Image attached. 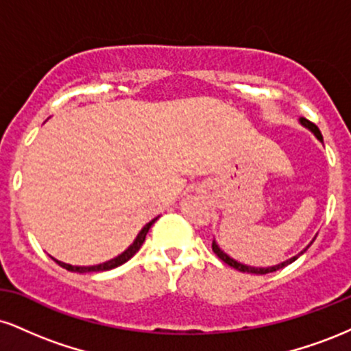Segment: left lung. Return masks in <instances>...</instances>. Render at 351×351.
Instances as JSON below:
<instances>
[{"instance_id": "left-lung-1", "label": "left lung", "mask_w": 351, "mask_h": 351, "mask_svg": "<svg viewBox=\"0 0 351 351\" xmlns=\"http://www.w3.org/2000/svg\"><path fill=\"white\" fill-rule=\"evenodd\" d=\"M300 122H302V125H305V127L307 128H310V130L313 132V134H315V136L318 140H320V142H324V136H322V134H320V130H318V127L315 123H312L310 122V120H307V119H304V117H300ZM213 251H215V254L217 257H219L221 261H223V263H226L228 265H231V267H234L236 271H241V272H249V274H261V276H263V274H269V272H276V271H279V269H282V267H285V265H289V264H292L293 261L295 259H299V256H302V254H304L305 251H307V247L304 249V251H302L299 256H293L292 259H289V261H285V263H282V264H277V265H274V267H251V265H244V264H241V263H237V261H234V259H231V257L228 256V254H224L223 251H221L219 247H217V244L215 243V241H213Z\"/></svg>"}]
</instances>
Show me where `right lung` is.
I'll return each mask as SVG.
<instances>
[{
	"label": "right lung",
	"instance_id": "1",
	"mask_svg": "<svg viewBox=\"0 0 351 351\" xmlns=\"http://www.w3.org/2000/svg\"><path fill=\"white\" fill-rule=\"evenodd\" d=\"M155 221H156V217H155V219H152L150 223H148L147 226H145V228L142 229V231L138 232V236H136V239L134 241V244H132L130 247L127 249V251L120 254V256H117L115 259H110V261H107V263H104V264H99V265H90V267H77V265H71V264H66V263H60V261H56L54 257H52V259H54L56 263H58V264L60 265V267L67 269V271H71V272H80V274H84V272H100V271H110V269H115V267H119V265L125 264V263H127L128 259H132V257H134L135 254L138 252V249L142 247V244H143V241H145V236H147L148 229L152 228V224L155 223Z\"/></svg>",
	"mask_w": 351,
	"mask_h": 351
}]
</instances>
